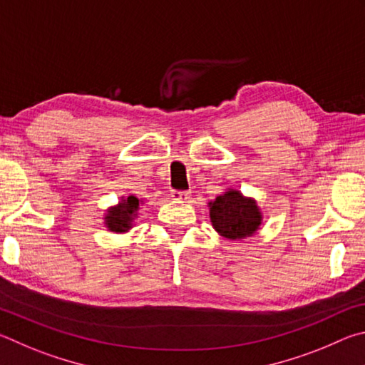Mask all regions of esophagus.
<instances>
[{"instance_id": "34e87169", "label": "esophagus", "mask_w": 365, "mask_h": 365, "mask_svg": "<svg viewBox=\"0 0 365 365\" xmlns=\"http://www.w3.org/2000/svg\"><path fill=\"white\" fill-rule=\"evenodd\" d=\"M190 195H192L190 190H173L171 192L173 200H179V202H187L190 199Z\"/></svg>"}]
</instances>
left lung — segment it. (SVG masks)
Returning a JSON list of instances; mask_svg holds the SVG:
<instances>
[{"instance_id":"1","label":"left lung","mask_w":365,"mask_h":365,"mask_svg":"<svg viewBox=\"0 0 365 365\" xmlns=\"http://www.w3.org/2000/svg\"><path fill=\"white\" fill-rule=\"evenodd\" d=\"M213 227L226 239H244L261 225V215L255 200L245 199L237 190H227L210 203Z\"/></svg>"}]
</instances>
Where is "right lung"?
I'll return each mask as SVG.
<instances>
[{
    "instance_id": "obj_1",
    "label": "right lung",
    "mask_w": 365,
    "mask_h": 365,
    "mask_svg": "<svg viewBox=\"0 0 365 365\" xmlns=\"http://www.w3.org/2000/svg\"><path fill=\"white\" fill-rule=\"evenodd\" d=\"M139 208V200L134 195H130L118 207L112 208L106 216V225L113 232H125L131 227L134 213Z\"/></svg>"
}]
</instances>
